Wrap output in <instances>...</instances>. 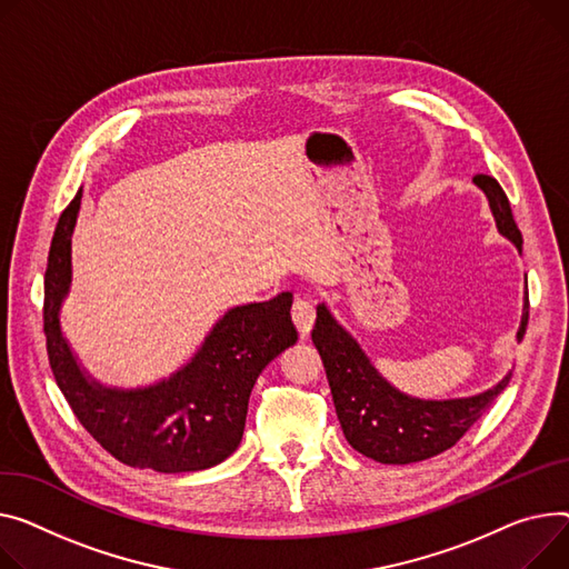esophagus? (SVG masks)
Wrapping results in <instances>:
<instances>
[{"label":"esophagus","instance_id":"1","mask_svg":"<svg viewBox=\"0 0 569 569\" xmlns=\"http://www.w3.org/2000/svg\"><path fill=\"white\" fill-rule=\"evenodd\" d=\"M292 322L299 331V336H307L316 322V309L309 299H301L297 297L295 305H292Z\"/></svg>","mask_w":569,"mask_h":569}]
</instances>
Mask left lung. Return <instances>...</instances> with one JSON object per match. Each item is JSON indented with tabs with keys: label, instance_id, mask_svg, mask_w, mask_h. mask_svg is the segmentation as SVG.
Returning <instances> with one entry per match:
<instances>
[{
	"label": "left lung",
	"instance_id": "8db88e82",
	"mask_svg": "<svg viewBox=\"0 0 569 569\" xmlns=\"http://www.w3.org/2000/svg\"><path fill=\"white\" fill-rule=\"evenodd\" d=\"M473 182L485 192L499 233L521 251V231L517 229L503 187L497 178L485 173L473 176ZM526 325L528 297L517 331L519 340L526 333ZM311 338L325 363L336 416L346 439L361 456L382 465L421 462L456 446L508 387L512 375L508 372L497 387L471 398H409L375 370L357 340L331 318L325 305L318 307Z\"/></svg>",
	"mask_w": 569,
	"mask_h": 569
}]
</instances>
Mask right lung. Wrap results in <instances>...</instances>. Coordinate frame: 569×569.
Masks as SVG:
<instances>
[{
    "mask_svg": "<svg viewBox=\"0 0 569 569\" xmlns=\"http://www.w3.org/2000/svg\"><path fill=\"white\" fill-rule=\"evenodd\" d=\"M82 189L61 212L46 270L43 331L54 380L87 432L119 462L160 473L201 471L240 446L251 389L262 368L297 340L292 295L236 307L187 366L146 389H107L80 368L59 327L70 288V238Z\"/></svg>",
    "mask_w": 569,
    "mask_h": 569,
    "instance_id": "1",
    "label": "right lung"
}]
</instances>
